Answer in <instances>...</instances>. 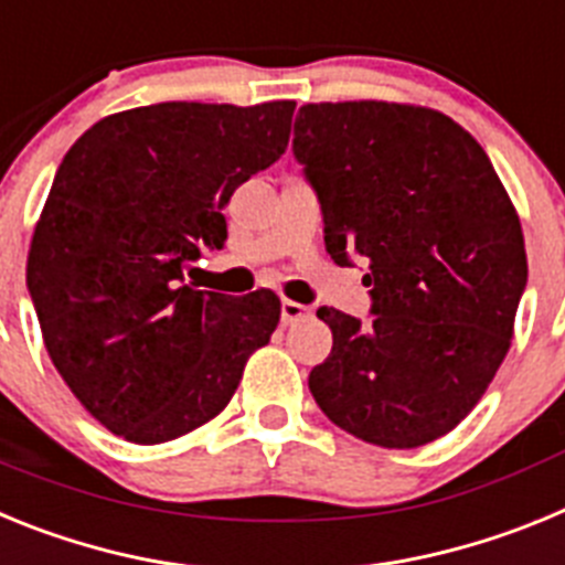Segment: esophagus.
Masks as SVG:
<instances>
[{"label":"esophagus","instance_id":"34e87169","mask_svg":"<svg viewBox=\"0 0 565 565\" xmlns=\"http://www.w3.org/2000/svg\"><path fill=\"white\" fill-rule=\"evenodd\" d=\"M306 319H311V308L294 302V299H282V326H297Z\"/></svg>","mask_w":565,"mask_h":565}]
</instances>
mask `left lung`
Listing matches in <instances>:
<instances>
[{
    "mask_svg": "<svg viewBox=\"0 0 565 565\" xmlns=\"http://www.w3.org/2000/svg\"><path fill=\"white\" fill-rule=\"evenodd\" d=\"M294 154L319 192L333 263L367 259L373 322L319 308L331 356L308 376L344 433L413 450L456 430L507 359L526 248L481 143L430 107L302 104Z\"/></svg>",
    "mask_w": 565,
    "mask_h": 565,
    "instance_id": "obj_1",
    "label": "left lung"
}]
</instances>
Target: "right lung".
I'll list each match as a JSON object with an SVG mask.
<instances>
[{
	"instance_id": "obj_1",
	"label": "right lung",
	"mask_w": 565,
	"mask_h": 565,
	"mask_svg": "<svg viewBox=\"0 0 565 565\" xmlns=\"http://www.w3.org/2000/svg\"><path fill=\"white\" fill-rule=\"evenodd\" d=\"M294 102H167L102 118L64 154L28 252L44 348L84 411L132 444L212 422L268 344L279 297L198 291L234 189L286 152Z\"/></svg>"
}]
</instances>
